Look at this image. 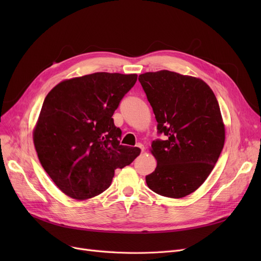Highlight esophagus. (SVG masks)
Returning a JSON list of instances; mask_svg holds the SVG:
<instances>
[{
	"instance_id": "34e87169",
	"label": "esophagus",
	"mask_w": 261,
	"mask_h": 261,
	"mask_svg": "<svg viewBox=\"0 0 261 261\" xmlns=\"http://www.w3.org/2000/svg\"><path fill=\"white\" fill-rule=\"evenodd\" d=\"M137 147L140 149V151H141V152H144V151H145V146H144V145L138 144V145H137Z\"/></svg>"
}]
</instances>
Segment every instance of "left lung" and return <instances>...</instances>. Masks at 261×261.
I'll list each match as a JSON object with an SVG mask.
<instances>
[{
    "label": "left lung",
    "mask_w": 261,
    "mask_h": 261,
    "mask_svg": "<svg viewBox=\"0 0 261 261\" xmlns=\"http://www.w3.org/2000/svg\"><path fill=\"white\" fill-rule=\"evenodd\" d=\"M152 107L158 132L150 151L155 170L146 176L148 187L170 198H183L207 179L222 151L225 127L215 93L200 78L170 70L139 75Z\"/></svg>",
    "instance_id": "left-lung-1"
}]
</instances>
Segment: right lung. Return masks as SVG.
Listing matches in <instances>:
<instances>
[{
  "label": "right lung",
  "mask_w": 261,
  "mask_h": 261,
  "mask_svg": "<svg viewBox=\"0 0 261 261\" xmlns=\"http://www.w3.org/2000/svg\"><path fill=\"white\" fill-rule=\"evenodd\" d=\"M136 81V74L100 72L63 81L46 94L34 144L44 171L70 198L105 192L114 171L139 155V148L120 145L112 118Z\"/></svg>",
  "instance_id": "obj_1"
}]
</instances>
